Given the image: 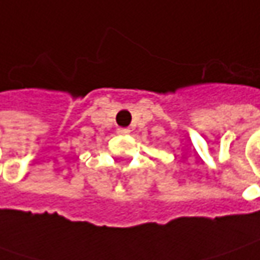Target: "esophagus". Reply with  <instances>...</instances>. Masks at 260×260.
<instances>
[{"mask_svg": "<svg viewBox=\"0 0 260 260\" xmlns=\"http://www.w3.org/2000/svg\"><path fill=\"white\" fill-rule=\"evenodd\" d=\"M117 133L118 135H128L130 133V128H117Z\"/></svg>", "mask_w": 260, "mask_h": 260, "instance_id": "obj_1", "label": "esophagus"}]
</instances>
